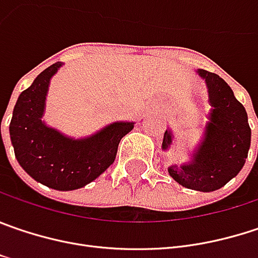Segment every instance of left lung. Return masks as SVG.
<instances>
[{
    "instance_id": "left-lung-1",
    "label": "left lung",
    "mask_w": 258,
    "mask_h": 258,
    "mask_svg": "<svg viewBox=\"0 0 258 258\" xmlns=\"http://www.w3.org/2000/svg\"><path fill=\"white\" fill-rule=\"evenodd\" d=\"M199 74L206 80L212 105L205 139L189 163L172 165L168 172L182 187L209 192L222 188L242 169L248 156L251 128L245 108L228 83L206 70H199ZM171 143L172 134L166 130L162 149L166 150Z\"/></svg>"
}]
</instances>
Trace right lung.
<instances>
[{
	"label": "right lung",
	"instance_id": "1",
	"mask_svg": "<svg viewBox=\"0 0 258 258\" xmlns=\"http://www.w3.org/2000/svg\"><path fill=\"white\" fill-rule=\"evenodd\" d=\"M45 69L20 93L10 122V137L20 166L38 182L59 191L84 187L114 163L118 144L134 122H114L98 134L73 140L42 122L49 80L61 67ZM1 131V130H0Z\"/></svg>",
	"mask_w": 258,
	"mask_h": 258
}]
</instances>
